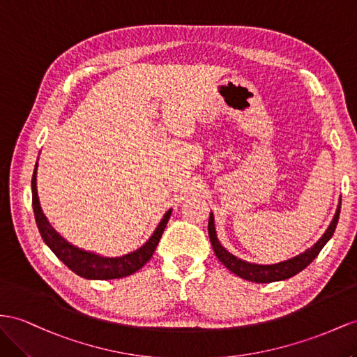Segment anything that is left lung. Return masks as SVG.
<instances>
[{
	"label": "left lung",
	"mask_w": 357,
	"mask_h": 357,
	"mask_svg": "<svg viewBox=\"0 0 357 357\" xmlns=\"http://www.w3.org/2000/svg\"><path fill=\"white\" fill-rule=\"evenodd\" d=\"M340 213H341V200H340V205H337V208H336V213H335L332 223L328 225L324 235L312 245V248L306 249L303 253L297 255V257H294V258L282 261L278 264H268V266H261V264L243 261L240 258L234 257L231 252H227L217 238L213 213L209 214V222H208L209 241H211V244H213V249H214V253L218 258V261H220L227 270H231L234 274H236L238 278H243V279L250 280V282H257V283H270V282L285 280V279L296 276V274L300 273L301 270H305L309 264L318 257V253L321 252L326 243L332 238V235H333V232L336 229V225H337V218H340Z\"/></svg>",
	"instance_id": "1"
}]
</instances>
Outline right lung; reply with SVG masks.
<instances>
[{"instance_id":"1","label":"right lung","mask_w":357,"mask_h":357,"mask_svg":"<svg viewBox=\"0 0 357 357\" xmlns=\"http://www.w3.org/2000/svg\"><path fill=\"white\" fill-rule=\"evenodd\" d=\"M36 175H38V162H36L33 178H31L33 211L36 217V225H38V229L42 235L45 244L48 245V248L54 252V255H56V257L65 264L68 268H70L75 274H78V276L84 279L108 280V279H121V278L130 276V274L139 271L144 264L151 259V257L160 243L164 229H166L172 209H169V211L164 214L160 225L157 226V229L153 231L151 238L146 241L140 249L117 258L100 257V255L78 249L75 245H72L50 225L47 217L43 215L40 204H39Z\"/></svg>"}]
</instances>
